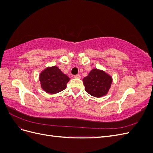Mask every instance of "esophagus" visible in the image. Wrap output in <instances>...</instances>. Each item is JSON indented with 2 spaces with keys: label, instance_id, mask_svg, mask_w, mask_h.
Masks as SVG:
<instances>
[{
  "label": "esophagus",
  "instance_id": "obj_1",
  "mask_svg": "<svg viewBox=\"0 0 153 153\" xmlns=\"http://www.w3.org/2000/svg\"><path fill=\"white\" fill-rule=\"evenodd\" d=\"M73 77L75 78H80L81 76L80 75H74Z\"/></svg>",
  "mask_w": 153,
  "mask_h": 153
}]
</instances>
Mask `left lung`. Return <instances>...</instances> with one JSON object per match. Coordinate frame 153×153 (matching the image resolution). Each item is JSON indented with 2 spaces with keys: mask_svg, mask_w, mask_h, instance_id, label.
I'll list each match as a JSON object with an SVG mask.
<instances>
[{
  "mask_svg": "<svg viewBox=\"0 0 153 153\" xmlns=\"http://www.w3.org/2000/svg\"><path fill=\"white\" fill-rule=\"evenodd\" d=\"M83 83L88 94L96 98H101L108 92L112 77L101 69L94 68L83 78Z\"/></svg>",
  "mask_w": 153,
  "mask_h": 153,
  "instance_id": "1",
  "label": "left lung"
}]
</instances>
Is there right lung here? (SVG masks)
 <instances>
[{"instance_id": "obj_1", "label": "right lung", "mask_w": 153, "mask_h": 153, "mask_svg": "<svg viewBox=\"0 0 153 153\" xmlns=\"http://www.w3.org/2000/svg\"><path fill=\"white\" fill-rule=\"evenodd\" d=\"M39 80L43 90L49 94H56L66 88L67 83L70 80L57 66L45 68L40 73Z\"/></svg>"}]
</instances>
